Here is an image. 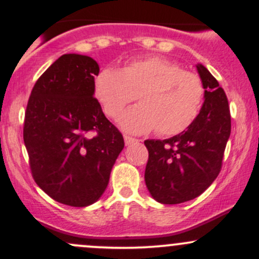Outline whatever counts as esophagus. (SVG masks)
Wrapping results in <instances>:
<instances>
[{
    "label": "esophagus",
    "mask_w": 259,
    "mask_h": 259,
    "mask_svg": "<svg viewBox=\"0 0 259 259\" xmlns=\"http://www.w3.org/2000/svg\"><path fill=\"white\" fill-rule=\"evenodd\" d=\"M124 141H125V145H130V144H133V142L138 141V140L132 138V136H129V135H124Z\"/></svg>",
    "instance_id": "esophagus-1"
}]
</instances>
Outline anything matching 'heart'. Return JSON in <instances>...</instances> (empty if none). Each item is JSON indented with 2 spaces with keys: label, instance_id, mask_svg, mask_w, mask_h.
<instances>
[{
  "label": "heart",
  "instance_id": "b5f03b06",
  "mask_svg": "<svg viewBox=\"0 0 259 259\" xmlns=\"http://www.w3.org/2000/svg\"><path fill=\"white\" fill-rule=\"evenodd\" d=\"M95 95L108 117H120L127 132L148 133L156 129L162 136H171L187 129L200 112L204 96L202 79L196 73L158 56L127 61L121 69L105 68L95 79Z\"/></svg>",
  "mask_w": 259,
  "mask_h": 259
}]
</instances>
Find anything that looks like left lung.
Here are the masks:
<instances>
[{"mask_svg": "<svg viewBox=\"0 0 259 259\" xmlns=\"http://www.w3.org/2000/svg\"><path fill=\"white\" fill-rule=\"evenodd\" d=\"M204 86L200 113L183 133L165 140H146L145 181L152 197L163 204L194 200L222 170L231 132L228 97L206 67L197 65Z\"/></svg>", "mask_w": 259, "mask_h": 259, "instance_id": "left-lung-1", "label": "left lung"}]
</instances>
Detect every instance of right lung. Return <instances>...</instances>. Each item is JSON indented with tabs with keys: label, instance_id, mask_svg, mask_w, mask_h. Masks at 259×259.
Segmentation results:
<instances>
[{
	"label": "right lung",
	"instance_id": "1",
	"mask_svg": "<svg viewBox=\"0 0 259 259\" xmlns=\"http://www.w3.org/2000/svg\"><path fill=\"white\" fill-rule=\"evenodd\" d=\"M99 72L88 56H61L35 82L26 106L23 138L32 178L67 206L99 200L124 148L123 135L94 97Z\"/></svg>",
	"mask_w": 259,
	"mask_h": 259
}]
</instances>
